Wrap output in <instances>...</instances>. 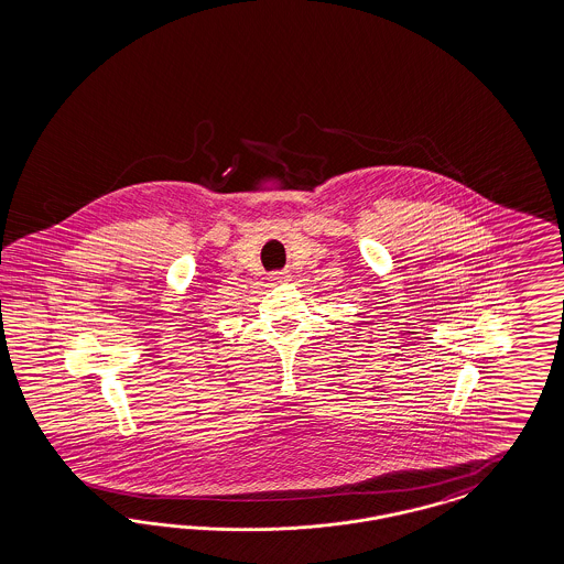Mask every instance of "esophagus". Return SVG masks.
I'll list each match as a JSON object with an SVG mask.
<instances>
[{"label":"esophagus","instance_id":"obj_1","mask_svg":"<svg viewBox=\"0 0 564 564\" xmlns=\"http://www.w3.org/2000/svg\"><path fill=\"white\" fill-rule=\"evenodd\" d=\"M273 283H283V281H288L290 279V274L288 273H273L269 276Z\"/></svg>","mask_w":564,"mask_h":564}]
</instances>
